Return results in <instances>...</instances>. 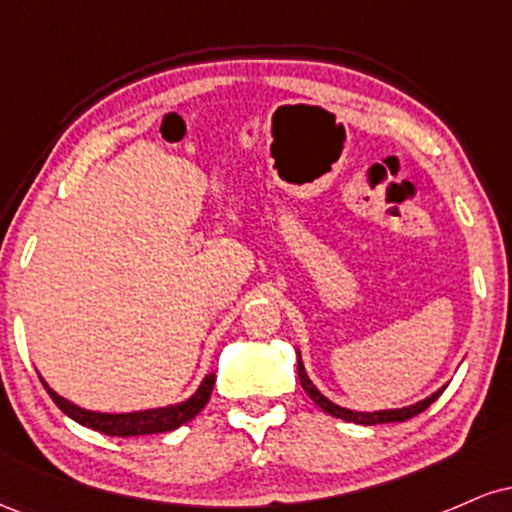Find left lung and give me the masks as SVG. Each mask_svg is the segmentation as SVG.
<instances>
[{
  "label": "left lung",
  "mask_w": 512,
  "mask_h": 512,
  "mask_svg": "<svg viewBox=\"0 0 512 512\" xmlns=\"http://www.w3.org/2000/svg\"><path fill=\"white\" fill-rule=\"evenodd\" d=\"M298 380H301L305 395H308L313 402L320 407L325 414L334 416V419H342V421H351V424H363V426H375V424H397V421H407L411 416L421 414V411L431 407L436 399L443 395V390L448 385L438 387L433 395H428L426 399H421V402H414L409 404V407H399V409H378V411H354V409H346V407H339V404H334L332 399H327L322 395L320 390L313 385V380L308 378V373H305V366H303V358H301V351H298Z\"/></svg>",
  "instance_id": "obj_1"
}]
</instances>
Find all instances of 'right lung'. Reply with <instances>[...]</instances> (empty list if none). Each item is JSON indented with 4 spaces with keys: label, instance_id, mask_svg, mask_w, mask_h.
<instances>
[{
    "label": "right lung",
    "instance_id": "add662e5",
    "mask_svg": "<svg viewBox=\"0 0 512 512\" xmlns=\"http://www.w3.org/2000/svg\"><path fill=\"white\" fill-rule=\"evenodd\" d=\"M214 383H216V373H209L204 375V380L199 383L197 390L178 404H168V407H156V409H142V411H125V414H105V411H91V409L79 407V404L69 402V399L57 395V392L43 380L45 390H48L52 402H55L57 407L69 416V419H74L76 424L86 428H93V431L98 433H105V436H120V438L168 433V431H175V428L182 424H187V421L195 419L199 411L207 407L211 390H214Z\"/></svg>",
    "mask_w": 512,
    "mask_h": 512
}]
</instances>
